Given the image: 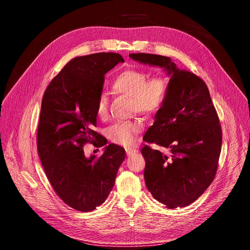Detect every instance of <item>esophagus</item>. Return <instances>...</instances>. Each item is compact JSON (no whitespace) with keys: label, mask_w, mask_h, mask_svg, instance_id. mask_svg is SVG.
Returning <instances> with one entry per match:
<instances>
[{"label":"esophagus","mask_w":250,"mask_h":250,"mask_svg":"<svg viewBox=\"0 0 250 250\" xmlns=\"http://www.w3.org/2000/svg\"><path fill=\"white\" fill-rule=\"evenodd\" d=\"M125 151H126L127 156H132V155L136 154V152H138V150H137L136 148H132V147H126Z\"/></svg>","instance_id":"34e87169"}]
</instances>
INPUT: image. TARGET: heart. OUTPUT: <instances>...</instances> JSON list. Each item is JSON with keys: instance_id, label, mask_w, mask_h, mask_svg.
<instances>
[{"instance_id": "heart-1", "label": "heart", "mask_w": 250, "mask_h": 250, "mask_svg": "<svg viewBox=\"0 0 250 250\" xmlns=\"http://www.w3.org/2000/svg\"><path fill=\"white\" fill-rule=\"evenodd\" d=\"M111 88L115 93L131 96L133 112L154 115L164 106L169 84L167 79L161 74L149 76L146 70L127 68L120 71L113 79ZM95 112L101 119L108 116V100L104 94H101L96 101ZM142 128V120L135 118L113 124L107 128L106 134L113 143L128 146L135 142L137 134Z\"/></svg>"}]
</instances>
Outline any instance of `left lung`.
I'll return each mask as SVG.
<instances>
[{"instance_id":"obj_1","label":"left lung","mask_w":250,"mask_h":250,"mask_svg":"<svg viewBox=\"0 0 250 250\" xmlns=\"http://www.w3.org/2000/svg\"><path fill=\"white\" fill-rule=\"evenodd\" d=\"M136 61L164 67L169 90L156 120L143 137L144 181L151 195L169 208L195 201L213 182L221 151L222 131L208 86L193 72L176 68L165 56L130 54Z\"/></svg>"}]
</instances>
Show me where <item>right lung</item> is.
<instances>
[{
	"label": "right lung",
	"mask_w": 250,
	"mask_h": 250,
	"mask_svg": "<svg viewBox=\"0 0 250 250\" xmlns=\"http://www.w3.org/2000/svg\"><path fill=\"white\" fill-rule=\"evenodd\" d=\"M125 62L116 53H96L71 59L44 91L37 128V150L47 180L67 206L90 212L107 199L115 184L125 148L111 143L101 157L86 158L83 146H104L94 131L95 104L104 75Z\"/></svg>",
	"instance_id": "add662e5"
}]
</instances>
